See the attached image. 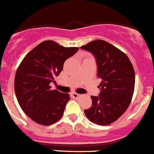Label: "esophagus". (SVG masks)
Here are the masks:
<instances>
[{
	"mask_svg": "<svg viewBox=\"0 0 154 154\" xmlns=\"http://www.w3.org/2000/svg\"><path fill=\"white\" fill-rule=\"evenodd\" d=\"M71 95H72V98H74V99H78V98H79V97H81L80 94H76V93H72V94H71Z\"/></svg>",
	"mask_w": 154,
	"mask_h": 154,
	"instance_id": "obj_1",
	"label": "esophagus"
}]
</instances>
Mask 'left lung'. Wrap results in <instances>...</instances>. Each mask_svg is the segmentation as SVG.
<instances>
[{
	"instance_id": "obj_1",
	"label": "left lung",
	"mask_w": 154,
	"mask_h": 154,
	"mask_svg": "<svg viewBox=\"0 0 154 154\" xmlns=\"http://www.w3.org/2000/svg\"><path fill=\"white\" fill-rule=\"evenodd\" d=\"M91 52L101 79L98 97L91 96L92 106L85 109L87 118L96 124L109 125L118 120L129 106L135 88V71L129 57L112 44L101 39L80 47Z\"/></svg>"
}]
</instances>
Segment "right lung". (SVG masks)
Returning a JSON list of instances; mask_svg holds the SVG:
<instances>
[{
  "label": "right lung",
  "instance_id": "1",
  "mask_svg": "<svg viewBox=\"0 0 154 154\" xmlns=\"http://www.w3.org/2000/svg\"><path fill=\"white\" fill-rule=\"evenodd\" d=\"M79 48H66L51 40L41 42L31 50L19 65L15 77V93L21 108L34 122L48 126L60 119L68 94L51 90L69 57Z\"/></svg>",
  "mask_w": 154,
  "mask_h": 154
}]
</instances>
